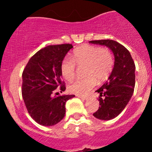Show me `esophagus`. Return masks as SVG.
Wrapping results in <instances>:
<instances>
[{"label": "esophagus", "instance_id": "obj_1", "mask_svg": "<svg viewBox=\"0 0 152 152\" xmlns=\"http://www.w3.org/2000/svg\"><path fill=\"white\" fill-rule=\"evenodd\" d=\"M77 96L79 98H80V99H84V100H87V98H88L87 96H82V95H77Z\"/></svg>", "mask_w": 152, "mask_h": 152}]
</instances>
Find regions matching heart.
I'll return each mask as SVG.
<instances>
[{
	"label": "heart",
	"mask_w": 152,
	"mask_h": 152,
	"mask_svg": "<svg viewBox=\"0 0 152 152\" xmlns=\"http://www.w3.org/2000/svg\"><path fill=\"white\" fill-rule=\"evenodd\" d=\"M113 56L107 48L85 45L75 49L71 59H65L61 64L62 76L70 82L76 76V65L84 67L85 75L87 77L77 79L68 86L69 91L77 95L87 93L98 82L108 79L113 68Z\"/></svg>",
	"instance_id": "1"
}]
</instances>
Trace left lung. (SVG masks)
<instances>
[{
  "label": "left lung",
  "instance_id": "obj_1",
  "mask_svg": "<svg viewBox=\"0 0 152 152\" xmlns=\"http://www.w3.org/2000/svg\"><path fill=\"white\" fill-rule=\"evenodd\" d=\"M90 42L107 46L114 55V67L108 80L96 91L100 94V107L93 113L98 119L111 120L123 111L132 96L135 85V65L129 51L116 41L101 39Z\"/></svg>",
  "mask_w": 152,
  "mask_h": 152
}]
</instances>
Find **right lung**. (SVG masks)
I'll use <instances>...</instances> for the list:
<instances>
[{
    "label": "right lung",
    "mask_w": 152,
    "mask_h": 152,
    "mask_svg": "<svg viewBox=\"0 0 152 152\" xmlns=\"http://www.w3.org/2000/svg\"><path fill=\"white\" fill-rule=\"evenodd\" d=\"M72 48L71 44L45 47L29 59L23 72L24 103L31 117L42 126H53L62 121L65 115V103L75 96H54L58 87L61 93L65 90L61 64Z\"/></svg>",
    "instance_id": "add662e5"
}]
</instances>
